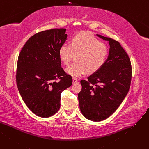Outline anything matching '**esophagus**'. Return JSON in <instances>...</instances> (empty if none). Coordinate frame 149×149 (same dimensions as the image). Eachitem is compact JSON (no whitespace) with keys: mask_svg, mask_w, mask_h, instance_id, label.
Wrapping results in <instances>:
<instances>
[{"mask_svg":"<svg viewBox=\"0 0 149 149\" xmlns=\"http://www.w3.org/2000/svg\"><path fill=\"white\" fill-rule=\"evenodd\" d=\"M72 81H73V84H75V83H77L78 82V79L76 78H73Z\"/></svg>","mask_w":149,"mask_h":149,"instance_id":"esophagus-1","label":"esophagus"}]
</instances>
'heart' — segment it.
<instances>
[{
  "label": "heart",
  "mask_w": 149,
  "mask_h": 149,
  "mask_svg": "<svg viewBox=\"0 0 149 149\" xmlns=\"http://www.w3.org/2000/svg\"><path fill=\"white\" fill-rule=\"evenodd\" d=\"M107 46L90 33L82 32L73 35L69 40V45L62 44L58 49L61 61L68 65L74 55H76L75 63L66 69L69 75L80 77L86 72L93 74L103 66L108 56Z\"/></svg>",
  "instance_id": "b5f03b06"
}]
</instances>
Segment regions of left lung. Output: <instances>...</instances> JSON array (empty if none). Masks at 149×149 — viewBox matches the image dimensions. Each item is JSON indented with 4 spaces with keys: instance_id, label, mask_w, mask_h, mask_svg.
<instances>
[{
    "instance_id": "8db88e82",
    "label": "left lung",
    "mask_w": 149,
    "mask_h": 149,
    "mask_svg": "<svg viewBox=\"0 0 149 149\" xmlns=\"http://www.w3.org/2000/svg\"><path fill=\"white\" fill-rule=\"evenodd\" d=\"M97 36L109 42V56L100 70L87 80H81L82 88L78 95L83 115L94 122L104 120L116 111L130 90L132 78L130 58L120 44Z\"/></svg>"
}]
</instances>
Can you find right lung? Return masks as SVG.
Returning <instances> with one entry per match:
<instances>
[{"label":"right lung","mask_w":149,"mask_h":149,"mask_svg":"<svg viewBox=\"0 0 149 149\" xmlns=\"http://www.w3.org/2000/svg\"><path fill=\"white\" fill-rule=\"evenodd\" d=\"M66 29H53L30 38L19 54L16 82L23 101L35 114L49 117L61 107L62 92L72 84L61 67L58 49L67 38Z\"/></svg>","instance_id":"add662e5"}]
</instances>
